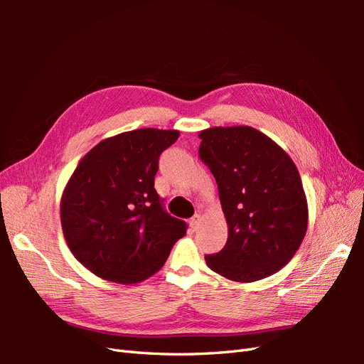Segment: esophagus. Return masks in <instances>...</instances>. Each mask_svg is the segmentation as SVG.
I'll return each instance as SVG.
<instances>
[{
  "label": "esophagus",
  "mask_w": 364,
  "mask_h": 364,
  "mask_svg": "<svg viewBox=\"0 0 364 364\" xmlns=\"http://www.w3.org/2000/svg\"><path fill=\"white\" fill-rule=\"evenodd\" d=\"M199 223H200V215L199 214H196V215H193L191 218H190V226L196 230L197 229V226H199Z\"/></svg>",
  "instance_id": "esophagus-1"
}]
</instances>
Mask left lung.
Segmentation results:
<instances>
[{
	"label": "left lung",
	"instance_id": "obj_1",
	"mask_svg": "<svg viewBox=\"0 0 364 364\" xmlns=\"http://www.w3.org/2000/svg\"><path fill=\"white\" fill-rule=\"evenodd\" d=\"M199 136V156L214 174L229 229L225 247L205 255L208 267L237 282L267 278L293 258L306 232L299 171L253 127H213Z\"/></svg>",
	"mask_w": 364,
	"mask_h": 364
}]
</instances>
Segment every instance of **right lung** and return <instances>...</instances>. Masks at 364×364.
Here are the masks:
<instances>
[{
  "mask_svg": "<svg viewBox=\"0 0 364 364\" xmlns=\"http://www.w3.org/2000/svg\"><path fill=\"white\" fill-rule=\"evenodd\" d=\"M178 138V130L124 132L77 165L62 197V229L73 255L97 277L144 281L186 234L188 226L165 211L155 190L161 153Z\"/></svg>",
  "mask_w": 364,
  "mask_h": 364,
  "instance_id": "right-lung-1",
  "label": "right lung"
}]
</instances>
